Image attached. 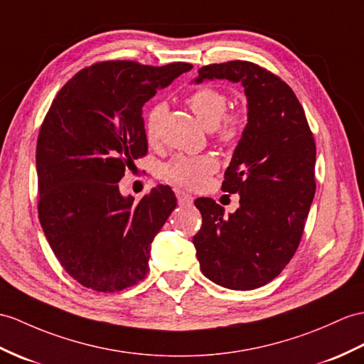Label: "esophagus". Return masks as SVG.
Returning a JSON list of instances; mask_svg holds the SVG:
<instances>
[{
  "label": "esophagus",
  "mask_w": 364,
  "mask_h": 364,
  "mask_svg": "<svg viewBox=\"0 0 364 364\" xmlns=\"http://www.w3.org/2000/svg\"><path fill=\"white\" fill-rule=\"evenodd\" d=\"M175 193H176V198H178V205L180 206H189V205H192L193 197L189 196V193H186L184 191H175Z\"/></svg>",
  "instance_id": "34e87169"
}]
</instances>
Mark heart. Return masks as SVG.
Wrapping results in <instances>:
<instances>
[{"label": "heart", "mask_w": 364, "mask_h": 364, "mask_svg": "<svg viewBox=\"0 0 364 364\" xmlns=\"http://www.w3.org/2000/svg\"><path fill=\"white\" fill-rule=\"evenodd\" d=\"M188 104L206 129H214L225 116L228 108V97L220 90L203 87L192 92L188 97ZM164 114V104H155L147 112L146 122H144V133H146L149 142H155L158 139L159 125H161ZM243 121L245 119L242 113H232L226 116L220 124V129H218V136L226 142L235 139L242 130ZM215 168L217 161L209 155H178L163 166L161 175L166 180L183 186L186 189H198Z\"/></svg>", "instance_id": "obj_1"}]
</instances>
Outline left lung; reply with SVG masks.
<instances>
[{
    "label": "left lung",
    "mask_w": 364,
    "mask_h": 364,
    "mask_svg": "<svg viewBox=\"0 0 364 364\" xmlns=\"http://www.w3.org/2000/svg\"><path fill=\"white\" fill-rule=\"evenodd\" d=\"M240 83L248 122L225 172L222 189L240 206L225 215L210 198H197L203 223L193 235L200 268L231 290L272 282L298 250L315 197L314 134L293 90L251 62L203 66L193 80Z\"/></svg>",
    "instance_id": "left-lung-1"
}]
</instances>
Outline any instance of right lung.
<instances>
[{"instance_id": "right-lung-1", "label": "right lung", "mask_w": 364, "mask_h": 364, "mask_svg": "<svg viewBox=\"0 0 364 364\" xmlns=\"http://www.w3.org/2000/svg\"><path fill=\"white\" fill-rule=\"evenodd\" d=\"M192 70L113 60L79 71L58 91L37 141L38 218L65 272L113 293L149 272L150 245L176 206L158 184L139 203L119 192L133 159L147 154L142 107Z\"/></svg>"}]
</instances>
